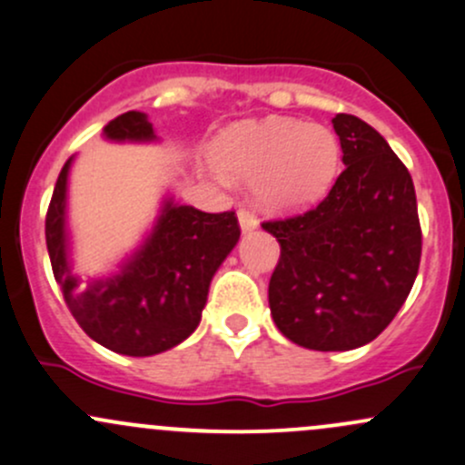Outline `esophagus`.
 <instances>
[{
    "mask_svg": "<svg viewBox=\"0 0 465 465\" xmlns=\"http://www.w3.org/2000/svg\"><path fill=\"white\" fill-rule=\"evenodd\" d=\"M238 223H241L242 232H253L258 227V220L253 216V212H249L247 207L238 209Z\"/></svg>",
    "mask_w": 465,
    "mask_h": 465,
    "instance_id": "34e87169",
    "label": "esophagus"
}]
</instances>
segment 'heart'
<instances>
[{"label": "heart", "instance_id": "obj_1", "mask_svg": "<svg viewBox=\"0 0 465 465\" xmlns=\"http://www.w3.org/2000/svg\"><path fill=\"white\" fill-rule=\"evenodd\" d=\"M213 160L229 178L252 180L262 209L298 212L331 187L339 173L341 146L322 124L267 117L220 134L213 143Z\"/></svg>", "mask_w": 465, "mask_h": 465}]
</instances>
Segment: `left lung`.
I'll return each instance as SVG.
<instances>
[{"label":"left lung","instance_id":"obj_1","mask_svg":"<svg viewBox=\"0 0 465 465\" xmlns=\"http://www.w3.org/2000/svg\"><path fill=\"white\" fill-rule=\"evenodd\" d=\"M343 173L310 212L262 223L281 258L270 310L301 348L345 351L374 341L408 298L421 262L412 175L383 135L356 115L331 120Z\"/></svg>","mask_w":465,"mask_h":465}]
</instances>
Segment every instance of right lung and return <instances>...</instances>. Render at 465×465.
<instances>
[{"instance_id": "right-lung-1", "label": "right lung", "mask_w": 465, "mask_h": 465, "mask_svg": "<svg viewBox=\"0 0 465 465\" xmlns=\"http://www.w3.org/2000/svg\"><path fill=\"white\" fill-rule=\"evenodd\" d=\"M114 143H153V124L140 111L104 126ZM73 158L60 171L46 213V247L53 276L95 343L126 356H153L183 343L198 327L213 273L241 238L233 212L204 213L164 200L153 229L120 272L80 287L68 258L66 189Z\"/></svg>"}]
</instances>
